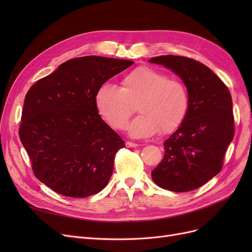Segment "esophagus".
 Listing matches in <instances>:
<instances>
[{
  "label": "esophagus",
  "instance_id": "34e87169",
  "mask_svg": "<svg viewBox=\"0 0 252 252\" xmlns=\"http://www.w3.org/2000/svg\"><path fill=\"white\" fill-rule=\"evenodd\" d=\"M126 147H129V148L138 147V144H136V143H132V142H126Z\"/></svg>",
  "mask_w": 252,
  "mask_h": 252
}]
</instances>
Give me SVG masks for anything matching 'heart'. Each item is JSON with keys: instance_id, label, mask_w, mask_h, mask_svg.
Listing matches in <instances>:
<instances>
[{"instance_id": "1", "label": "heart", "mask_w": 252, "mask_h": 252, "mask_svg": "<svg viewBox=\"0 0 252 252\" xmlns=\"http://www.w3.org/2000/svg\"><path fill=\"white\" fill-rule=\"evenodd\" d=\"M94 101L97 111L117 130L126 128L136 106L141 114L129 126L134 138H148L158 130L162 134L172 133L184 123L190 109L184 83L147 66L128 72L120 88L104 84Z\"/></svg>"}]
</instances>
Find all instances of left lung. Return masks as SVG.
Wrapping results in <instances>:
<instances>
[{"label":"left lung","mask_w":252,"mask_h":252,"mask_svg":"<svg viewBox=\"0 0 252 252\" xmlns=\"http://www.w3.org/2000/svg\"><path fill=\"white\" fill-rule=\"evenodd\" d=\"M181 78L188 90L190 109L184 123L164 142L165 155L151 178L174 192L201 187L220 171L234 135L232 98L227 86L195 60L159 56L149 60Z\"/></svg>","instance_id":"left-lung-1"}]
</instances>
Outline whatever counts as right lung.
<instances>
[{"instance_id":"1","label":"right lung","mask_w":252,"mask_h":252,"mask_svg":"<svg viewBox=\"0 0 252 252\" xmlns=\"http://www.w3.org/2000/svg\"><path fill=\"white\" fill-rule=\"evenodd\" d=\"M132 61L71 59L37 81L25 96L20 140L35 177L53 191L86 197L107 186L114 157L125 147L95 106L97 89Z\"/></svg>"}]
</instances>
